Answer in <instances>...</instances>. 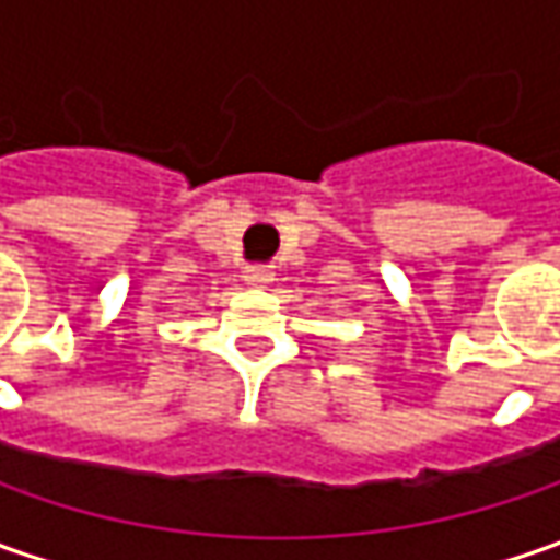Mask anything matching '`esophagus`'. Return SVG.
I'll return each instance as SVG.
<instances>
[{"label":"esophagus","instance_id":"obj_1","mask_svg":"<svg viewBox=\"0 0 560 560\" xmlns=\"http://www.w3.org/2000/svg\"><path fill=\"white\" fill-rule=\"evenodd\" d=\"M243 280H246L248 287H265V283L273 280V273H270L268 268H261V265H248V268L243 270Z\"/></svg>","mask_w":560,"mask_h":560}]
</instances>
